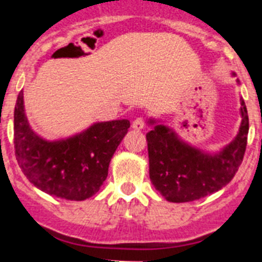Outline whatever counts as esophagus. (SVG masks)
Masks as SVG:
<instances>
[{
	"label": "esophagus",
	"mask_w": 262,
	"mask_h": 262,
	"mask_svg": "<svg viewBox=\"0 0 262 262\" xmlns=\"http://www.w3.org/2000/svg\"><path fill=\"white\" fill-rule=\"evenodd\" d=\"M143 127H144V118L139 117V118H136V119L133 122V128L134 129H142Z\"/></svg>",
	"instance_id": "esophagus-1"
}]
</instances>
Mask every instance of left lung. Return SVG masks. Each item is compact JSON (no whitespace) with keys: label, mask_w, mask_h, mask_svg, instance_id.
<instances>
[{"label":"left lung","mask_w":262,"mask_h":262,"mask_svg":"<svg viewBox=\"0 0 262 262\" xmlns=\"http://www.w3.org/2000/svg\"><path fill=\"white\" fill-rule=\"evenodd\" d=\"M242 126L231 144L206 155L182 143L172 129L156 124L147 134L149 178L170 202H191L221 190L235 177L248 142L249 119L242 99ZM154 123V120H151Z\"/></svg>","instance_id":"8db88e82"}]
</instances>
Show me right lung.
<instances>
[{"mask_svg":"<svg viewBox=\"0 0 262 262\" xmlns=\"http://www.w3.org/2000/svg\"><path fill=\"white\" fill-rule=\"evenodd\" d=\"M127 119L97 123L80 135L46 142L34 134L23 108L22 90L14 110V149L23 174L41 191L84 201L99 190L110 160L127 134Z\"/></svg>","mask_w":262,"mask_h":262,"instance_id":"obj_1","label":"right lung"}]
</instances>
